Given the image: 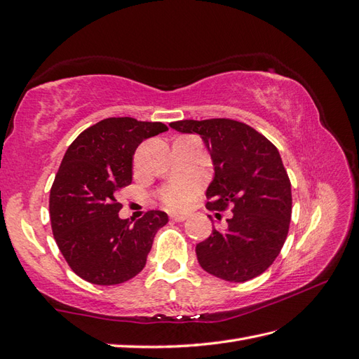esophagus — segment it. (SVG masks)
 <instances>
[{
  "instance_id": "34e87169",
  "label": "esophagus",
  "mask_w": 359,
  "mask_h": 359,
  "mask_svg": "<svg viewBox=\"0 0 359 359\" xmlns=\"http://www.w3.org/2000/svg\"><path fill=\"white\" fill-rule=\"evenodd\" d=\"M188 219V215H185V214H172L171 215V220H174V222H185Z\"/></svg>"
}]
</instances>
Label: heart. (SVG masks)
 <instances>
[{
    "mask_svg": "<svg viewBox=\"0 0 359 359\" xmlns=\"http://www.w3.org/2000/svg\"><path fill=\"white\" fill-rule=\"evenodd\" d=\"M198 183L196 180H180L166 185L161 193L159 198L165 208L172 211L185 210L191 200L197 194Z\"/></svg>",
    "mask_w": 359,
    "mask_h": 359,
    "instance_id": "b5f03b06",
    "label": "heart"
}]
</instances>
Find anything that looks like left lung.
Returning <instances> with one entry per match:
<instances>
[{
    "instance_id": "obj_1",
    "label": "left lung",
    "mask_w": 359,
    "mask_h": 359,
    "mask_svg": "<svg viewBox=\"0 0 359 359\" xmlns=\"http://www.w3.org/2000/svg\"><path fill=\"white\" fill-rule=\"evenodd\" d=\"M170 127L198 135L214 166L208 210L231 208L228 229L196 246L198 264L224 281L243 283L263 273L285 245L292 191L278 149L257 130L232 119L177 121Z\"/></svg>"
}]
</instances>
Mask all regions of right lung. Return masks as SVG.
Listing matches in <instances>:
<instances>
[{"label": "right lung", "instance_id": "1", "mask_svg": "<svg viewBox=\"0 0 359 359\" xmlns=\"http://www.w3.org/2000/svg\"><path fill=\"white\" fill-rule=\"evenodd\" d=\"M162 122L108 118L84 130L67 149L50 189V222L72 271L93 285H121L145 268L156 232L168 223L148 211L135 223L119 217L118 191L133 179V156Z\"/></svg>", "mask_w": 359, "mask_h": 359}]
</instances>
